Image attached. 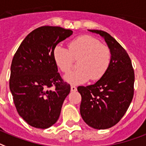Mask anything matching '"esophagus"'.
Returning <instances> with one entry per match:
<instances>
[{
    "mask_svg": "<svg viewBox=\"0 0 146 146\" xmlns=\"http://www.w3.org/2000/svg\"><path fill=\"white\" fill-rule=\"evenodd\" d=\"M71 91H77L76 86H74V85L71 86Z\"/></svg>",
    "mask_w": 146,
    "mask_h": 146,
    "instance_id": "1",
    "label": "esophagus"
}]
</instances>
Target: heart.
<instances>
[{"label": "heart", "mask_w": 146, "mask_h": 146, "mask_svg": "<svg viewBox=\"0 0 146 146\" xmlns=\"http://www.w3.org/2000/svg\"><path fill=\"white\" fill-rule=\"evenodd\" d=\"M69 50L61 45L53 48L52 56L58 68L62 72H69L72 58H79L78 69L64 76L65 81L72 84L83 83L90 78L92 81L101 78L107 72L111 61V52L105 45L88 35L77 37L68 44Z\"/></svg>", "instance_id": "b5f03b06"}]
</instances>
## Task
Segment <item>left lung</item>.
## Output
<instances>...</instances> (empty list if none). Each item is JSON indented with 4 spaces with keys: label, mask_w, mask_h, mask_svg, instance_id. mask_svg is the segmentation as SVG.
<instances>
[{
    "label": "left lung",
    "mask_w": 146,
    "mask_h": 146,
    "mask_svg": "<svg viewBox=\"0 0 146 146\" xmlns=\"http://www.w3.org/2000/svg\"><path fill=\"white\" fill-rule=\"evenodd\" d=\"M104 39L111 52L110 64L104 75L91 85L79 86L80 113L94 129H106L116 125L126 113L133 98L134 70L126 51L109 33L88 30Z\"/></svg>",
    "instance_id": "1"
}]
</instances>
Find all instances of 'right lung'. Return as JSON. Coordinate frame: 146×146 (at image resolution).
<instances>
[{
  "label": "right lung",
  "instance_id": "add662e5",
  "mask_svg": "<svg viewBox=\"0 0 146 146\" xmlns=\"http://www.w3.org/2000/svg\"><path fill=\"white\" fill-rule=\"evenodd\" d=\"M72 33L59 27H39L27 35L13 58L10 90L13 102L19 115L35 128L55 124L70 93V84L58 72L52 51ZM52 86L55 88L51 90Z\"/></svg>",
  "mask_w": 146,
  "mask_h": 146
}]
</instances>
